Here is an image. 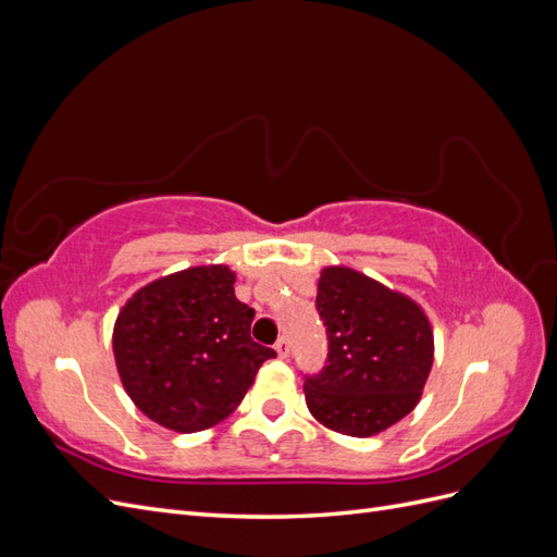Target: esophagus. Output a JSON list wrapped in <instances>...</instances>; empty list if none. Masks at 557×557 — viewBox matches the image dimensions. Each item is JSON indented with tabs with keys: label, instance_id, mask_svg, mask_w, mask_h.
Instances as JSON below:
<instances>
[{
	"label": "esophagus",
	"instance_id": "obj_1",
	"mask_svg": "<svg viewBox=\"0 0 557 557\" xmlns=\"http://www.w3.org/2000/svg\"><path fill=\"white\" fill-rule=\"evenodd\" d=\"M276 352H278V358H288L290 356V342L285 339V336H278V342H276Z\"/></svg>",
	"mask_w": 557,
	"mask_h": 557
}]
</instances>
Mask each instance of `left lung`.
Here are the masks:
<instances>
[{
  "label": "left lung",
  "instance_id": "1",
  "mask_svg": "<svg viewBox=\"0 0 557 557\" xmlns=\"http://www.w3.org/2000/svg\"><path fill=\"white\" fill-rule=\"evenodd\" d=\"M315 309L327 360L305 376L313 418L334 432L372 436L411 413L434 360L423 309L348 267L320 272Z\"/></svg>",
  "mask_w": 557,
  "mask_h": 557
}]
</instances>
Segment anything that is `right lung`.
Segmentation results:
<instances>
[{
	"instance_id": "right-lung-1",
	"label": "right lung",
	"mask_w": 557,
	"mask_h": 557,
	"mask_svg": "<svg viewBox=\"0 0 557 557\" xmlns=\"http://www.w3.org/2000/svg\"><path fill=\"white\" fill-rule=\"evenodd\" d=\"M252 311L234 272L193 267L134 293L117 313L113 356L132 401L162 428L199 432L239 407L274 348L250 339Z\"/></svg>"
}]
</instances>
